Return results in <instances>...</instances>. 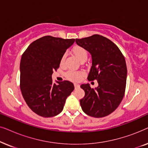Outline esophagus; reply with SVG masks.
I'll return each mask as SVG.
<instances>
[{"label": "esophagus", "instance_id": "esophagus-1", "mask_svg": "<svg viewBox=\"0 0 148 148\" xmlns=\"http://www.w3.org/2000/svg\"><path fill=\"white\" fill-rule=\"evenodd\" d=\"M74 86H75V88H79V85L77 84H74Z\"/></svg>", "mask_w": 148, "mask_h": 148}]
</instances>
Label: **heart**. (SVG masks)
<instances>
[{"label":"heart","instance_id":"b5f03b06","mask_svg":"<svg viewBox=\"0 0 148 148\" xmlns=\"http://www.w3.org/2000/svg\"><path fill=\"white\" fill-rule=\"evenodd\" d=\"M73 53L81 61H85L88 58V51L86 48L80 46H75L72 50ZM64 60V56H62L60 59V63H62ZM83 77V73L74 71H69L66 73V77L71 81L78 82L82 79Z\"/></svg>","mask_w":148,"mask_h":148}]
</instances>
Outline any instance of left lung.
<instances>
[{"label": "left lung", "instance_id": "left-lung-1", "mask_svg": "<svg viewBox=\"0 0 148 148\" xmlns=\"http://www.w3.org/2000/svg\"><path fill=\"white\" fill-rule=\"evenodd\" d=\"M75 42L92 55V66L88 79H96L98 83L95 89L88 84L81 85L85 92L80 100L81 106L89 116L104 117L116 110L124 97L127 75L125 57L116 44L98 34Z\"/></svg>", "mask_w": 148, "mask_h": 148}]
</instances>
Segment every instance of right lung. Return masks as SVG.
Listing matches in <instances>:
<instances>
[{"mask_svg":"<svg viewBox=\"0 0 148 148\" xmlns=\"http://www.w3.org/2000/svg\"><path fill=\"white\" fill-rule=\"evenodd\" d=\"M75 39L46 36L28 46L20 62V88L26 104L39 116L52 117L62 112L66 99L74 90L69 81L54 84L52 75Z\"/></svg>","mask_w":148,"mask_h":148,"instance_id":"right-lung-1","label":"right lung"}]
</instances>
